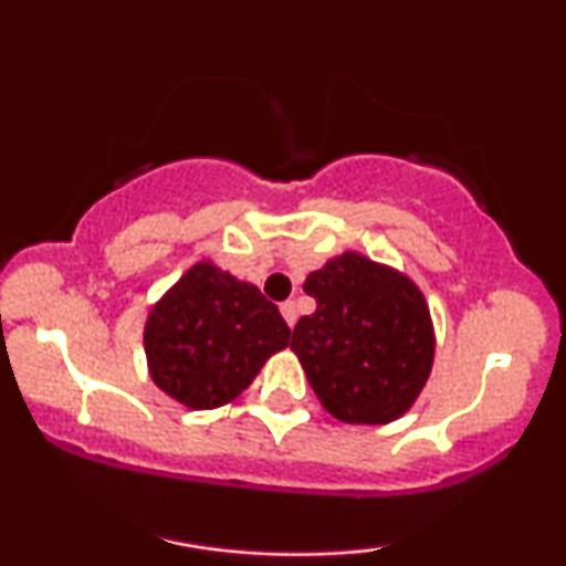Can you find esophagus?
<instances>
[{"mask_svg": "<svg viewBox=\"0 0 566 566\" xmlns=\"http://www.w3.org/2000/svg\"><path fill=\"white\" fill-rule=\"evenodd\" d=\"M279 311H282V316H284V322L290 324H295V319H297V308H295V301H284L282 305H279Z\"/></svg>", "mask_w": 566, "mask_h": 566, "instance_id": "esophagus-1", "label": "esophagus"}]
</instances>
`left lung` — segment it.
Returning <instances> with one entry per match:
<instances>
[{
	"label": "left lung",
	"instance_id": "left-lung-1",
	"mask_svg": "<svg viewBox=\"0 0 566 566\" xmlns=\"http://www.w3.org/2000/svg\"><path fill=\"white\" fill-rule=\"evenodd\" d=\"M303 290L316 311L292 329L290 348L322 407L343 423L378 426L405 415L433 365V329L407 276L346 252Z\"/></svg>",
	"mask_w": 566,
	"mask_h": 566
}]
</instances>
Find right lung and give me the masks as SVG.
<instances>
[{
  "label": "right lung",
  "instance_id": "right-lung-1",
  "mask_svg": "<svg viewBox=\"0 0 566 566\" xmlns=\"http://www.w3.org/2000/svg\"><path fill=\"white\" fill-rule=\"evenodd\" d=\"M151 378L193 409L237 399L271 354L290 343V327L252 284L210 263L193 265L146 322Z\"/></svg>",
  "mask_w": 566,
  "mask_h": 566
}]
</instances>
